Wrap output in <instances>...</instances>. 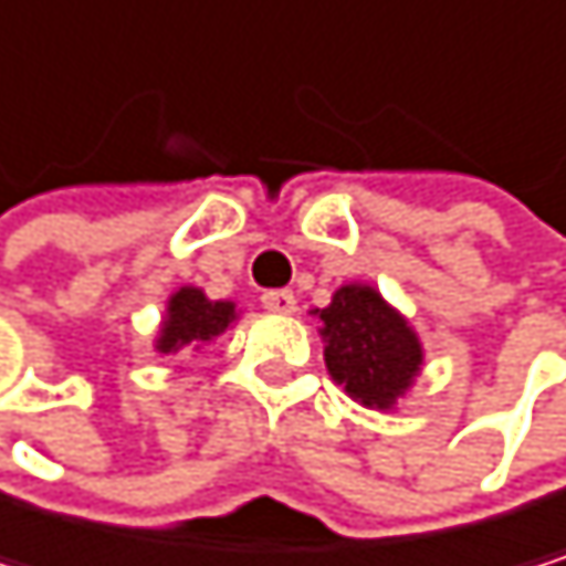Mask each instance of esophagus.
I'll use <instances>...</instances> for the list:
<instances>
[{"label":"esophagus","instance_id":"1","mask_svg":"<svg viewBox=\"0 0 566 566\" xmlns=\"http://www.w3.org/2000/svg\"><path fill=\"white\" fill-rule=\"evenodd\" d=\"M261 305H264L268 312H274V315H292V312L298 308L295 295H292V292H285V289L264 292V295H261Z\"/></svg>","mask_w":566,"mask_h":566}]
</instances>
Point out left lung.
Returning a JSON list of instances; mask_svg holds the SVG:
<instances>
[{
    "mask_svg": "<svg viewBox=\"0 0 566 566\" xmlns=\"http://www.w3.org/2000/svg\"><path fill=\"white\" fill-rule=\"evenodd\" d=\"M329 377L363 407L394 410L415 387L424 346L410 325L374 285H343L333 302L315 308Z\"/></svg>",
    "mask_w": 566,
    "mask_h": 566,
    "instance_id": "8db88e82",
    "label": "left lung"
}]
</instances>
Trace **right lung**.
<instances>
[{"instance_id":"obj_1","label":"right lung","mask_w":566,"mask_h":566,"mask_svg":"<svg viewBox=\"0 0 566 566\" xmlns=\"http://www.w3.org/2000/svg\"><path fill=\"white\" fill-rule=\"evenodd\" d=\"M237 305L233 302H213L207 298L203 289L182 285L169 295L166 315L156 336V353L163 356H189L210 346L217 336H223L237 322Z\"/></svg>"}]
</instances>
